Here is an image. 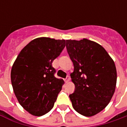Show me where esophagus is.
<instances>
[{
	"label": "esophagus",
	"instance_id": "obj_1",
	"mask_svg": "<svg viewBox=\"0 0 127 127\" xmlns=\"http://www.w3.org/2000/svg\"><path fill=\"white\" fill-rule=\"evenodd\" d=\"M69 81H70V77H69V75H68V76L66 77V79H65V82L66 83L69 82Z\"/></svg>",
	"mask_w": 127,
	"mask_h": 127
}]
</instances>
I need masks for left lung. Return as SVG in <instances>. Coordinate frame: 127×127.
Here are the masks:
<instances>
[{"label": "left lung", "instance_id": "1", "mask_svg": "<svg viewBox=\"0 0 127 127\" xmlns=\"http://www.w3.org/2000/svg\"><path fill=\"white\" fill-rule=\"evenodd\" d=\"M66 47L74 66L70 75L75 90L69 95L73 107L83 116H95L105 108L114 93V62L101 45L87 39L66 40Z\"/></svg>", "mask_w": 127, "mask_h": 127}]
</instances>
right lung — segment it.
<instances>
[{"mask_svg": "<svg viewBox=\"0 0 127 127\" xmlns=\"http://www.w3.org/2000/svg\"><path fill=\"white\" fill-rule=\"evenodd\" d=\"M66 45L64 39H33L21 50L13 64L11 80L13 92L24 109L41 116L52 109L64 80L54 76L52 62Z\"/></svg>", "mask_w": 127, "mask_h": 127, "instance_id": "add662e5", "label": "right lung"}]
</instances>
